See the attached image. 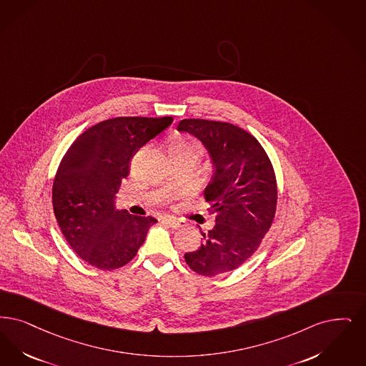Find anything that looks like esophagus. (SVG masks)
Returning <instances> with one entry per match:
<instances>
[{"mask_svg": "<svg viewBox=\"0 0 366 366\" xmlns=\"http://www.w3.org/2000/svg\"><path fill=\"white\" fill-rule=\"evenodd\" d=\"M163 223H166V224L170 226L172 229L185 227V222H184V220L176 219V218H166V219L163 220Z\"/></svg>", "mask_w": 366, "mask_h": 366, "instance_id": "34e87169", "label": "esophagus"}]
</instances>
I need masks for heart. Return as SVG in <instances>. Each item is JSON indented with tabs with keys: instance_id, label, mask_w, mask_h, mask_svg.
<instances>
[{
	"instance_id": "1",
	"label": "heart",
	"mask_w": 366,
	"mask_h": 366,
	"mask_svg": "<svg viewBox=\"0 0 366 366\" xmlns=\"http://www.w3.org/2000/svg\"><path fill=\"white\" fill-rule=\"evenodd\" d=\"M174 149H196L199 152L202 151L200 146L196 142L189 140V139H184V137H176L172 140V143L169 146V152L174 151Z\"/></svg>"
}]
</instances>
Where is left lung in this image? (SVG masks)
Listing matches in <instances>:
<instances>
[{
	"label": "left lung",
	"instance_id": "8db88e82",
	"mask_svg": "<svg viewBox=\"0 0 366 366\" xmlns=\"http://www.w3.org/2000/svg\"><path fill=\"white\" fill-rule=\"evenodd\" d=\"M177 129L204 144L212 166L204 193L215 226L200 232L204 241L185 253V262L203 277L230 272L259 248L275 217L272 164L260 143L233 124L190 118L179 121Z\"/></svg>",
	"mask_w": 366,
	"mask_h": 366
}]
</instances>
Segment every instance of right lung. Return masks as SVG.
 Masks as SVG:
<instances>
[{
    "label": "right lung",
    "mask_w": 366,
    "mask_h": 366,
    "mask_svg": "<svg viewBox=\"0 0 366 366\" xmlns=\"http://www.w3.org/2000/svg\"><path fill=\"white\" fill-rule=\"evenodd\" d=\"M173 122L172 117H117L81 133L59 164L53 208L59 229L89 265L116 269L129 263L158 220L116 205L134 154Z\"/></svg>",
    "instance_id": "right-lung-1"
}]
</instances>
